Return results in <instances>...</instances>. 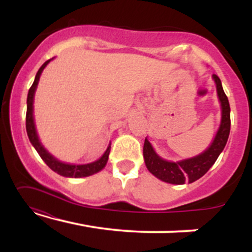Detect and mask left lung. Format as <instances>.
I'll use <instances>...</instances> for the list:
<instances>
[{"label":"left lung","instance_id":"1","mask_svg":"<svg viewBox=\"0 0 252 252\" xmlns=\"http://www.w3.org/2000/svg\"><path fill=\"white\" fill-rule=\"evenodd\" d=\"M217 85V94L221 105V122L217 135L211 146L204 153L194 158H186V160L172 162V161L163 160L155 153L154 148L148 140H144L143 146V158L147 168L153 175L164 182L174 185H182L186 181L194 182L200 179L202 175L207 173L213 163L216 162L218 156L220 155L222 149L225 148L227 142L228 135H230V104L228 99L222 90L221 82L218 76L213 74Z\"/></svg>","mask_w":252,"mask_h":252}]
</instances>
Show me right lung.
Returning a JSON list of instances; mask_svg holds the SVG:
<instances>
[{"label":"right lung","mask_w":252,"mask_h":252,"mask_svg":"<svg viewBox=\"0 0 252 252\" xmlns=\"http://www.w3.org/2000/svg\"><path fill=\"white\" fill-rule=\"evenodd\" d=\"M50 62L51 59L47 60V62L43 63L41 67L39 68V71H37L35 76V79H34L33 85L31 86L30 91H28L27 114H26V130H27L28 138H30L31 143L33 144V147L35 148L37 154L40 155V158L45 161V163L47 164L52 170H54V172L58 173L59 175L66 176V178H84V176H90L94 174V173H98L99 170H102L104 167H105L106 162H108L111 143L109 144L108 149L105 150V153H104L102 158H98V160L94 161V162H91L88 164H70V163H63L62 161L57 160L53 155H51L47 150L43 148L41 142H40L39 137H37L35 124H34V117H33L34 94H35V90H36L37 83H39L40 76H41V72Z\"/></svg>","instance_id":"right-lung-1"}]
</instances>
